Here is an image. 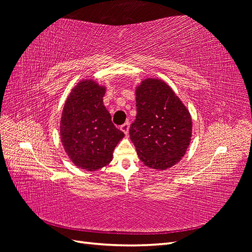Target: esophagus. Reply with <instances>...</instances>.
Instances as JSON below:
<instances>
[{"mask_svg":"<svg viewBox=\"0 0 252 252\" xmlns=\"http://www.w3.org/2000/svg\"><path fill=\"white\" fill-rule=\"evenodd\" d=\"M129 127H130V123H129V121H127L126 123H124L123 125L121 126V130L127 135L128 132H129Z\"/></svg>","mask_w":252,"mask_h":252,"instance_id":"obj_1","label":"esophagus"}]
</instances>
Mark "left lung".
I'll list each match as a JSON object with an SVG mask.
<instances>
[{"mask_svg":"<svg viewBox=\"0 0 252 252\" xmlns=\"http://www.w3.org/2000/svg\"><path fill=\"white\" fill-rule=\"evenodd\" d=\"M135 106L129 135L141 161L156 170L178 164L192 134L191 116L184 103L166 82L147 78L135 87Z\"/></svg>","mask_w":252,"mask_h":252,"instance_id":"8db88e82","label":"left lung"}]
</instances>
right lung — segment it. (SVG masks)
<instances>
[{
    "mask_svg": "<svg viewBox=\"0 0 252 252\" xmlns=\"http://www.w3.org/2000/svg\"><path fill=\"white\" fill-rule=\"evenodd\" d=\"M106 86L93 79L77 83L67 96L60 122V136L70 161L80 169L94 171L112 161L124 132L116 128L103 103Z\"/></svg>",
    "mask_w": 252,
    "mask_h": 252,
    "instance_id": "right-lung-1",
    "label": "right lung"
}]
</instances>
